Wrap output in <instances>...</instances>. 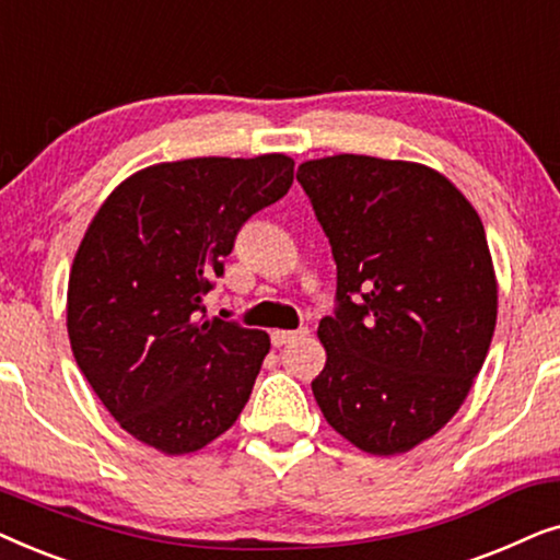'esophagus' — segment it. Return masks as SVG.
<instances>
[{
  "label": "esophagus",
  "mask_w": 560,
  "mask_h": 560,
  "mask_svg": "<svg viewBox=\"0 0 560 560\" xmlns=\"http://www.w3.org/2000/svg\"><path fill=\"white\" fill-rule=\"evenodd\" d=\"M311 331L308 328H298V331H272V343L275 347H285V343H290V341H295V339H303V336H308Z\"/></svg>",
  "instance_id": "esophagus-1"
}]
</instances>
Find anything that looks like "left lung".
<instances>
[{
    "instance_id": "1",
    "label": "left lung",
    "mask_w": 560,
    "mask_h": 560,
    "mask_svg": "<svg viewBox=\"0 0 560 560\" xmlns=\"http://www.w3.org/2000/svg\"><path fill=\"white\" fill-rule=\"evenodd\" d=\"M331 242L336 316L311 382L326 423L374 456L420 446L456 416L497 326L485 224L446 175L410 160L298 165Z\"/></svg>"
}]
</instances>
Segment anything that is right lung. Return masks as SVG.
Wrapping results in <instances>:
<instances>
[{"instance_id": "right-lung-1", "label": "right lung", "mask_w": 560, "mask_h": 560, "mask_svg": "<svg viewBox=\"0 0 560 560\" xmlns=\"http://www.w3.org/2000/svg\"><path fill=\"white\" fill-rule=\"evenodd\" d=\"M295 160L190 158L119 183L68 275L75 364L114 420L165 456L196 454L236 423L270 336L203 318V295L252 213L293 186Z\"/></svg>"}]
</instances>
